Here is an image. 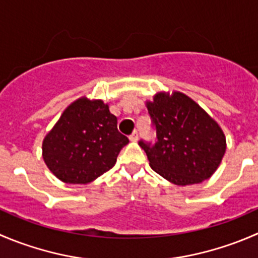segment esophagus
I'll use <instances>...</instances> for the list:
<instances>
[{
  "label": "esophagus",
  "mask_w": 258,
  "mask_h": 258,
  "mask_svg": "<svg viewBox=\"0 0 258 258\" xmlns=\"http://www.w3.org/2000/svg\"><path fill=\"white\" fill-rule=\"evenodd\" d=\"M130 140H131L132 142H136L137 140H139V132H137V131H135L134 134H132L131 136H130Z\"/></svg>",
  "instance_id": "1"
}]
</instances>
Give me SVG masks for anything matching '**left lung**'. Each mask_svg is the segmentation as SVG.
<instances>
[{
	"instance_id": "left-lung-1",
	"label": "left lung",
	"mask_w": 258,
	"mask_h": 258,
	"mask_svg": "<svg viewBox=\"0 0 258 258\" xmlns=\"http://www.w3.org/2000/svg\"><path fill=\"white\" fill-rule=\"evenodd\" d=\"M156 127L154 146L140 141L150 166L179 186L203 182L227 150L223 130L196 101L177 91H161L145 102Z\"/></svg>"
}]
</instances>
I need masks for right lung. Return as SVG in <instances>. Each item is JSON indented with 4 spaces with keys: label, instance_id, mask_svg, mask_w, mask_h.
<instances>
[{
    "label": "right lung",
    "instance_id": "right-lung-1",
    "mask_svg": "<svg viewBox=\"0 0 258 258\" xmlns=\"http://www.w3.org/2000/svg\"><path fill=\"white\" fill-rule=\"evenodd\" d=\"M128 139L108 103L87 96L72 102L42 140L47 169L66 184H88L114 166Z\"/></svg>",
    "mask_w": 258,
    "mask_h": 258
}]
</instances>
